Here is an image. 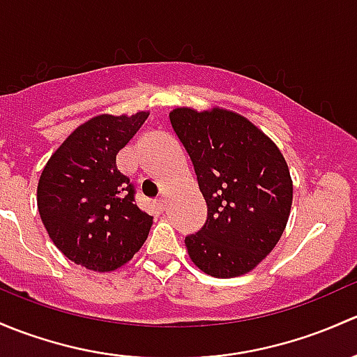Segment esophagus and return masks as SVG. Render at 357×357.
<instances>
[{"label":"esophagus","mask_w":357,"mask_h":357,"mask_svg":"<svg viewBox=\"0 0 357 357\" xmlns=\"http://www.w3.org/2000/svg\"><path fill=\"white\" fill-rule=\"evenodd\" d=\"M154 204H156V209L160 213H163L165 209H167V199H165V197H160V199H158Z\"/></svg>","instance_id":"1"}]
</instances>
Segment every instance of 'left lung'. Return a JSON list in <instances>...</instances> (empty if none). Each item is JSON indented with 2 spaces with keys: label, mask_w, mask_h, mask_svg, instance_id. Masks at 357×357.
<instances>
[{
  "label": "left lung",
  "mask_w": 357,
  "mask_h": 357,
  "mask_svg": "<svg viewBox=\"0 0 357 357\" xmlns=\"http://www.w3.org/2000/svg\"><path fill=\"white\" fill-rule=\"evenodd\" d=\"M170 122L192 160L208 218L185 237L192 263L215 278L249 273L287 227L292 178L284 154L245 116L180 106Z\"/></svg>",
  "instance_id": "8db88e82"
}]
</instances>
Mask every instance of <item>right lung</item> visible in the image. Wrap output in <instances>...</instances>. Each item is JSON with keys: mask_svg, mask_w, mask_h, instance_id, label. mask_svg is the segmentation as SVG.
<instances>
[{"mask_svg": "<svg viewBox=\"0 0 357 357\" xmlns=\"http://www.w3.org/2000/svg\"><path fill=\"white\" fill-rule=\"evenodd\" d=\"M149 112L98 115L61 142L38 183V209L47 235L75 264L113 271L134 258L153 216L134 203L130 180L116 168V154L146 122Z\"/></svg>", "mask_w": 357, "mask_h": 357, "instance_id": "right-lung-1", "label": "right lung"}]
</instances>
